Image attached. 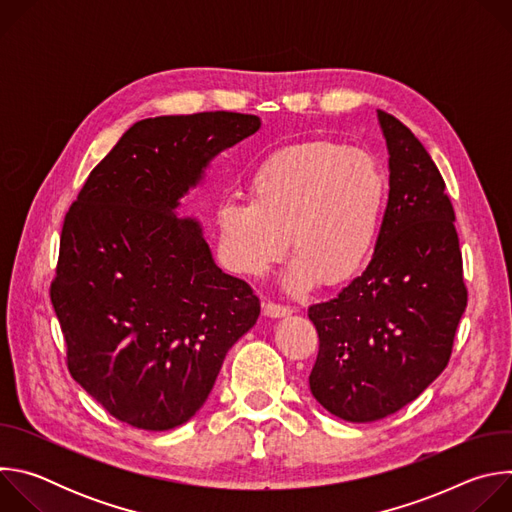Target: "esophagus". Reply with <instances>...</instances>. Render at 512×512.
I'll use <instances>...</instances> for the list:
<instances>
[{"mask_svg":"<svg viewBox=\"0 0 512 512\" xmlns=\"http://www.w3.org/2000/svg\"><path fill=\"white\" fill-rule=\"evenodd\" d=\"M263 314H265L267 318H285V316H289V314H291V310H289V308H285V306H279V304L267 302V304H263Z\"/></svg>","mask_w":512,"mask_h":512,"instance_id":"34e87169","label":"esophagus"}]
</instances>
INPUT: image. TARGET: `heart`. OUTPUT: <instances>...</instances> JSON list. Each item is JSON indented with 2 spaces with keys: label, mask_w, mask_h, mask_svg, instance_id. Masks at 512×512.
Masks as SVG:
<instances>
[{
  "label": "heart",
  "mask_w": 512,
  "mask_h": 512,
  "mask_svg": "<svg viewBox=\"0 0 512 512\" xmlns=\"http://www.w3.org/2000/svg\"><path fill=\"white\" fill-rule=\"evenodd\" d=\"M391 186L369 152L332 141H300L267 154L249 178V200L216 208L221 249L235 273L259 277L294 251L283 287L304 294L320 281L344 285L375 257Z\"/></svg>",
  "instance_id": "obj_1"
}]
</instances>
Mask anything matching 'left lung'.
Segmentation results:
<instances>
[{
    "label": "left lung",
    "instance_id": "left-lung-1",
    "mask_svg": "<svg viewBox=\"0 0 512 512\" xmlns=\"http://www.w3.org/2000/svg\"><path fill=\"white\" fill-rule=\"evenodd\" d=\"M377 117L391 186L381 245L362 275L308 310L320 338L310 391L352 423L399 411L442 375L468 302L444 178L399 119Z\"/></svg>",
    "mask_w": 512,
    "mask_h": 512
}]
</instances>
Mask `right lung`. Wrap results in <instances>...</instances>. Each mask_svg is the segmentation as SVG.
Segmentation results:
<instances>
[{
  "mask_svg": "<svg viewBox=\"0 0 512 512\" xmlns=\"http://www.w3.org/2000/svg\"><path fill=\"white\" fill-rule=\"evenodd\" d=\"M259 127L229 111L141 119L64 218L50 300L68 371L123 423H186L259 318L253 289L214 263L196 218L176 214L210 162Z\"/></svg>",
  "mask_w": 512,
  "mask_h": 512,
  "instance_id": "right-lung-1",
  "label": "right lung"
}]
</instances>
